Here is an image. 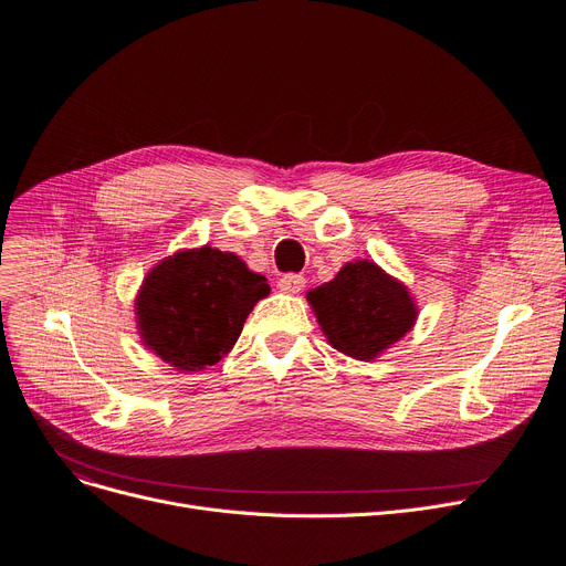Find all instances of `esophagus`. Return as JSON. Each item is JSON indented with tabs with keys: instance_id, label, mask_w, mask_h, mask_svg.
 Instances as JSON below:
<instances>
[{
	"instance_id": "obj_1",
	"label": "esophagus",
	"mask_w": 566,
	"mask_h": 566,
	"mask_svg": "<svg viewBox=\"0 0 566 566\" xmlns=\"http://www.w3.org/2000/svg\"><path fill=\"white\" fill-rule=\"evenodd\" d=\"M277 289L286 295H295L305 289V277L303 275H284V277H280Z\"/></svg>"
}]
</instances>
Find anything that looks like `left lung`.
<instances>
[{
	"mask_svg": "<svg viewBox=\"0 0 566 566\" xmlns=\"http://www.w3.org/2000/svg\"><path fill=\"white\" fill-rule=\"evenodd\" d=\"M307 303L333 348L353 360L371 363L406 337L418 321L410 289L369 259H355L316 289Z\"/></svg>",
	"mask_w": 566,
	"mask_h": 566,
	"instance_id": "left-lung-1",
	"label": "left lung"
}]
</instances>
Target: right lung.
I'll return each mask as SVG.
<instances>
[{"label": "right lung", "mask_w": 566, "mask_h": 566, "mask_svg": "<svg viewBox=\"0 0 566 566\" xmlns=\"http://www.w3.org/2000/svg\"><path fill=\"white\" fill-rule=\"evenodd\" d=\"M268 293L265 277L233 252L211 245L178 250L142 280L137 333L169 367L201 371L233 348L245 318Z\"/></svg>", "instance_id": "add662e5"}]
</instances>
